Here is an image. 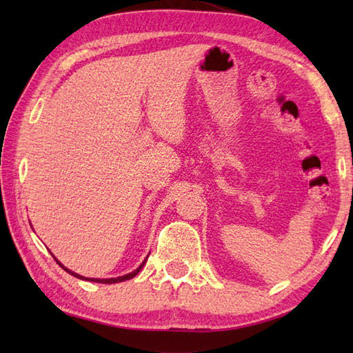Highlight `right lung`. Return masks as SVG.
I'll list each match as a JSON object with an SVG mask.
<instances>
[{"label":"right lung","instance_id":"add662e5","mask_svg":"<svg viewBox=\"0 0 353 353\" xmlns=\"http://www.w3.org/2000/svg\"><path fill=\"white\" fill-rule=\"evenodd\" d=\"M52 254V253H51ZM52 256H54V254H52ZM56 259V262L59 265H61L66 273H70L71 276H74V277H77V279H81V281H89V282H99V283H118V282H124V281H129V279H132V277H134L137 276L139 272H141V268L144 267V264L147 262V259H148V256L142 261V264L134 270V272H132V273H127V274H124V276H118V277H110V279H95V277H85V276H80V274H77V273H74L72 270H70V268H66L65 265H62L61 264V261H57V258H54Z\"/></svg>","mask_w":353,"mask_h":353}]
</instances>
